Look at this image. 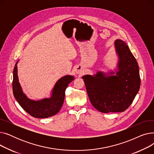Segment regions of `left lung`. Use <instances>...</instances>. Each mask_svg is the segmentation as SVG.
I'll return each mask as SVG.
<instances>
[{
	"label": "left lung",
	"instance_id": "obj_1",
	"mask_svg": "<svg viewBox=\"0 0 154 154\" xmlns=\"http://www.w3.org/2000/svg\"><path fill=\"white\" fill-rule=\"evenodd\" d=\"M119 57L117 70L82 77L88 98L92 106L103 113L125 111L132 103L140 86L137 62L127 44L120 39L115 41Z\"/></svg>",
	"mask_w": 154,
	"mask_h": 154
}]
</instances>
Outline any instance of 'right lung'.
<instances>
[{"label":"right lung","mask_w":154,"mask_h":154,"mask_svg":"<svg viewBox=\"0 0 154 154\" xmlns=\"http://www.w3.org/2000/svg\"><path fill=\"white\" fill-rule=\"evenodd\" d=\"M17 62L13 71L12 89L14 97L22 108L31 116L38 119L48 118L57 114L63 105L66 88L74 77L67 75L60 78L55 84L50 98L35 101L27 98L22 91L17 75Z\"/></svg>","instance_id":"right-lung-1"}]
</instances>
